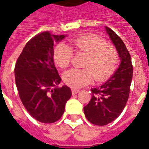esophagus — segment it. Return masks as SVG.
Here are the masks:
<instances>
[{
	"instance_id": "obj_1",
	"label": "esophagus",
	"mask_w": 149,
	"mask_h": 149,
	"mask_svg": "<svg viewBox=\"0 0 149 149\" xmlns=\"http://www.w3.org/2000/svg\"><path fill=\"white\" fill-rule=\"evenodd\" d=\"M71 92H72L73 95H75V94L79 92V89H75V88H72V89H71Z\"/></svg>"
}]
</instances>
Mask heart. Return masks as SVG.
Instances as JSON below:
<instances>
[{"label": "heart", "instance_id": "obj_1", "mask_svg": "<svg viewBox=\"0 0 149 149\" xmlns=\"http://www.w3.org/2000/svg\"><path fill=\"white\" fill-rule=\"evenodd\" d=\"M70 47L58 44L54 49L53 57L56 64L66 69L71 63L74 52L85 54L82 62L84 68L71 69L63 74L66 85L79 88L88 84L94 76L96 81H102L111 75L118 63V53L113 45L106 44L103 38L94 34H87L70 40Z\"/></svg>", "mask_w": 149, "mask_h": 149}]
</instances>
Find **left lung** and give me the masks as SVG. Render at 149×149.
I'll list each match as a JSON object with an SVG mask.
<instances>
[{
    "mask_svg": "<svg viewBox=\"0 0 149 149\" xmlns=\"http://www.w3.org/2000/svg\"><path fill=\"white\" fill-rule=\"evenodd\" d=\"M106 31L115 45L121 64L113 75L100 87L92 88V98L84 108L85 117L94 125L104 126L121 114L130 94L133 66L130 53L123 41L109 27Z\"/></svg>",
    "mask_w": 149,
    "mask_h": 149,
    "instance_id": "1",
    "label": "left lung"
}]
</instances>
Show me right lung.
Listing matches in <instances>:
<instances>
[{
	"label": "right lung",
	"instance_id": "right-lung-1",
	"mask_svg": "<svg viewBox=\"0 0 149 149\" xmlns=\"http://www.w3.org/2000/svg\"><path fill=\"white\" fill-rule=\"evenodd\" d=\"M64 35L43 31L26 44L15 64V83L22 104L31 117L43 123L57 122L64 113L71 96L67 86L56 88L61 82L53 59L54 42Z\"/></svg>",
	"mask_w": 149,
	"mask_h": 149
}]
</instances>
